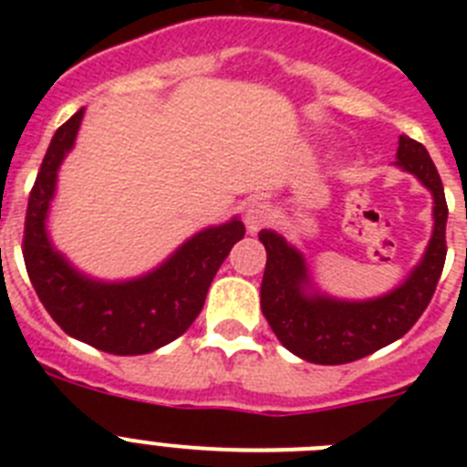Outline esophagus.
<instances>
[{
	"label": "esophagus",
	"instance_id": "obj_1",
	"mask_svg": "<svg viewBox=\"0 0 467 467\" xmlns=\"http://www.w3.org/2000/svg\"><path fill=\"white\" fill-rule=\"evenodd\" d=\"M271 222V205L264 203V201H253V203L245 208V229L250 234H257L259 229Z\"/></svg>",
	"mask_w": 467,
	"mask_h": 467
}]
</instances>
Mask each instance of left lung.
<instances>
[{
  "label": "left lung",
  "mask_w": 467,
  "mask_h": 467,
  "mask_svg": "<svg viewBox=\"0 0 467 467\" xmlns=\"http://www.w3.org/2000/svg\"><path fill=\"white\" fill-rule=\"evenodd\" d=\"M398 166L431 189L435 229L420 264L400 287L367 301H341L306 292L311 287L306 262L275 231H259L266 247L262 278V313L280 344L301 360L344 365L372 356L410 332L435 295L447 259V198L431 154L420 142L400 135Z\"/></svg>",
  "instance_id": "left-lung-1"
}]
</instances>
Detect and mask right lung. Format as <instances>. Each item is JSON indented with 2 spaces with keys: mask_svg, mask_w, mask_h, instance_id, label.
Wrapping results in <instances>:
<instances>
[{
  "mask_svg": "<svg viewBox=\"0 0 467 467\" xmlns=\"http://www.w3.org/2000/svg\"><path fill=\"white\" fill-rule=\"evenodd\" d=\"M84 109L57 128L36 172L25 213L23 259L36 296L63 332L114 356H142L175 341L205 304L214 274L245 236L241 220L198 231L171 259L142 278L100 283L86 278L51 245L47 214L57 168L74 147Z\"/></svg>",
  "mask_w": 467,
  "mask_h": 467,
  "instance_id": "obj_1",
  "label": "right lung"
}]
</instances>
